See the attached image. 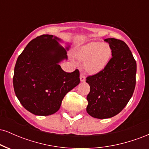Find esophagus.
Segmentation results:
<instances>
[{"label":"esophagus","instance_id":"esophagus-1","mask_svg":"<svg viewBox=\"0 0 149 149\" xmlns=\"http://www.w3.org/2000/svg\"><path fill=\"white\" fill-rule=\"evenodd\" d=\"M80 80L81 82H85V76L83 73H80Z\"/></svg>","mask_w":149,"mask_h":149}]
</instances>
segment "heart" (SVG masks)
<instances>
[{
	"label": "heart",
	"mask_w": 149,
	"mask_h": 149,
	"mask_svg": "<svg viewBox=\"0 0 149 149\" xmlns=\"http://www.w3.org/2000/svg\"><path fill=\"white\" fill-rule=\"evenodd\" d=\"M111 48L107 43L90 42L76 52L78 60L85 61V69L90 74H97L105 69L111 57Z\"/></svg>",
	"instance_id": "b5f03b06"
}]
</instances>
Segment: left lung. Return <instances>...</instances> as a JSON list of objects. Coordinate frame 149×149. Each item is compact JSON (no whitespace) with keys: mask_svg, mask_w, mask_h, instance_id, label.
I'll list each match as a JSON object with an SVG mask.
<instances>
[{"mask_svg":"<svg viewBox=\"0 0 149 149\" xmlns=\"http://www.w3.org/2000/svg\"><path fill=\"white\" fill-rule=\"evenodd\" d=\"M105 41L111 48L112 58L103 71L86 79L90 87L86 111L99 119L119 113L131 99L136 84V63L127 44L112 38Z\"/></svg>","mask_w":149,"mask_h":149,"instance_id":"left-lung-1","label":"left lung"}]
</instances>
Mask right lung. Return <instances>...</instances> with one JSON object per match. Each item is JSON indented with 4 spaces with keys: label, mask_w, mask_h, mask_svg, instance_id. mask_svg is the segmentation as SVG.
Masks as SVG:
<instances>
[{
    "label": "right lung",
    "mask_w": 149,
    "mask_h": 149,
    "mask_svg": "<svg viewBox=\"0 0 149 149\" xmlns=\"http://www.w3.org/2000/svg\"><path fill=\"white\" fill-rule=\"evenodd\" d=\"M52 35H42L29 42L17 58L13 86L22 105L36 116L57 111L66 94L80 83L78 69L66 73L59 63L67 60L71 43Z\"/></svg>",
    "instance_id": "add662e5"
}]
</instances>
